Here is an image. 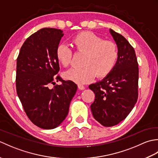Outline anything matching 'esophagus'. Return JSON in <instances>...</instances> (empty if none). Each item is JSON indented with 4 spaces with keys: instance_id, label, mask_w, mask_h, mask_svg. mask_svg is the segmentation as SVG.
Instances as JSON below:
<instances>
[{
    "instance_id": "1",
    "label": "esophagus",
    "mask_w": 158,
    "mask_h": 158,
    "mask_svg": "<svg viewBox=\"0 0 158 158\" xmlns=\"http://www.w3.org/2000/svg\"><path fill=\"white\" fill-rule=\"evenodd\" d=\"M78 88H79V89L83 90V89H85V86L81 85V84H79V85H78Z\"/></svg>"
}]
</instances>
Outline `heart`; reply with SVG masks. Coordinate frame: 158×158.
Listing matches in <instances>:
<instances>
[{
	"label": "heart",
	"mask_w": 158,
	"mask_h": 158,
	"mask_svg": "<svg viewBox=\"0 0 158 158\" xmlns=\"http://www.w3.org/2000/svg\"><path fill=\"white\" fill-rule=\"evenodd\" d=\"M72 44L77 51L84 53L81 68H72L64 73V77L79 84H83L97 77H103L115 66L118 49L112 41H104L100 36L91 32H82L75 36ZM73 53L68 46L60 44L57 47L56 56L59 62L66 67L71 62Z\"/></svg>",
	"instance_id": "b5f03b06"
}]
</instances>
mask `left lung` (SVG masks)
Here are the masks:
<instances>
[{
	"label": "left lung",
	"instance_id": "obj_1",
	"mask_svg": "<svg viewBox=\"0 0 158 158\" xmlns=\"http://www.w3.org/2000/svg\"><path fill=\"white\" fill-rule=\"evenodd\" d=\"M118 49L113 70L101 81L89 85L95 94L93 117L101 125L110 127L128 115L138 99L139 64L135 51L122 35L109 30Z\"/></svg>",
	"mask_w": 158,
	"mask_h": 158
}]
</instances>
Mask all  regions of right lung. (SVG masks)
Returning a JSON list of instances; mask_svg holds the SVG:
<instances>
[{
    "mask_svg": "<svg viewBox=\"0 0 158 158\" xmlns=\"http://www.w3.org/2000/svg\"><path fill=\"white\" fill-rule=\"evenodd\" d=\"M63 36L60 29L39 30L23 43L17 59V94L30 120L43 129L62 123L77 89L72 81L56 76L60 70L56 51ZM55 80L62 84L49 89Z\"/></svg>",
    "mask_w": 158,
    "mask_h": 158,
    "instance_id": "add662e5",
    "label": "right lung"
}]
</instances>
